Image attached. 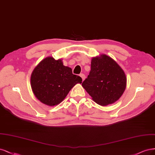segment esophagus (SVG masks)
I'll list each match as a JSON object with an SVG mask.
<instances>
[{"label": "esophagus", "instance_id": "esophagus-1", "mask_svg": "<svg viewBox=\"0 0 155 155\" xmlns=\"http://www.w3.org/2000/svg\"><path fill=\"white\" fill-rule=\"evenodd\" d=\"M80 76H81V77L82 78V81H84V80L85 79V74H83V73H81V74H80Z\"/></svg>", "mask_w": 155, "mask_h": 155}]
</instances>
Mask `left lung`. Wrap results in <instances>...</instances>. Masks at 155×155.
I'll use <instances>...</instances> for the list:
<instances>
[{"label":"left lung","instance_id":"1","mask_svg":"<svg viewBox=\"0 0 155 155\" xmlns=\"http://www.w3.org/2000/svg\"><path fill=\"white\" fill-rule=\"evenodd\" d=\"M126 82L120 66L104 54L92 58L91 71L82 86L94 102L104 106L118 101L125 91Z\"/></svg>","mask_w":155,"mask_h":155}]
</instances>
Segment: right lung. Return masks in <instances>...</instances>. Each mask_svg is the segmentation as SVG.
Returning <instances> with one entry per match:
<instances>
[{"instance_id": "obj_1", "label": "right lung", "mask_w": 155, "mask_h": 155, "mask_svg": "<svg viewBox=\"0 0 155 155\" xmlns=\"http://www.w3.org/2000/svg\"><path fill=\"white\" fill-rule=\"evenodd\" d=\"M81 77L63 65L62 60L46 57L34 69L31 76L32 91L38 101L49 106H56L66 98L72 87L81 84Z\"/></svg>"}]
</instances>
